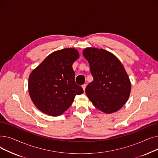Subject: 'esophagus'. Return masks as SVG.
Instances as JSON below:
<instances>
[{"label": "esophagus", "instance_id": "obj_1", "mask_svg": "<svg viewBox=\"0 0 158 158\" xmlns=\"http://www.w3.org/2000/svg\"><path fill=\"white\" fill-rule=\"evenodd\" d=\"M86 84H84L82 86V89H83V90H84V91L85 90V89H86Z\"/></svg>", "mask_w": 158, "mask_h": 158}]
</instances>
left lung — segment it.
<instances>
[{"label":"left lung","mask_w":158,"mask_h":158,"mask_svg":"<svg viewBox=\"0 0 158 158\" xmlns=\"http://www.w3.org/2000/svg\"><path fill=\"white\" fill-rule=\"evenodd\" d=\"M83 56L89 63L94 77L85 92L94 106L105 113L119 110L127 101L131 82L118 58L104 49L89 47Z\"/></svg>","instance_id":"left-lung-1"}]
</instances>
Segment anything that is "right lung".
Segmentation results:
<instances>
[{"label":"right lung","instance_id":"add662e5","mask_svg":"<svg viewBox=\"0 0 158 158\" xmlns=\"http://www.w3.org/2000/svg\"><path fill=\"white\" fill-rule=\"evenodd\" d=\"M79 54L66 48L48 55L30 74L29 93L32 101L41 112L59 116L72 104L77 95L84 92L75 82L72 69Z\"/></svg>","mask_w":158,"mask_h":158}]
</instances>
